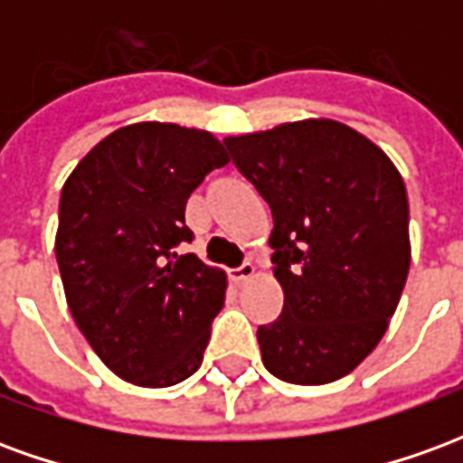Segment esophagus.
Segmentation results:
<instances>
[{"label":"esophagus","mask_w":463,"mask_h":463,"mask_svg":"<svg viewBox=\"0 0 463 463\" xmlns=\"http://www.w3.org/2000/svg\"><path fill=\"white\" fill-rule=\"evenodd\" d=\"M252 275H255V265H252V262H242L241 268H232L231 270V280L235 282V285H245Z\"/></svg>","instance_id":"34e87169"}]
</instances>
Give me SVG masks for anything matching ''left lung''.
Returning a JSON list of instances; mask_svg holds the SVG:
<instances>
[{
    "label": "left lung",
    "instance_id": "left-lung-1",
    "mask_svg": "<svg viewBox=\"0 0 463 463\" xmlns=\"http://www.w3.org/2000/svg\"><path fill=\"white\" fill-rule=\"evenodd\" d=\"M272 211L282 315L258 327L262 364L290 384L345 377L377 347L407 282V188L379 146L332 118L228 136Z\"/></svg>",
    "mask_w": 463,
    "mask_h": 463
}]
</instances>
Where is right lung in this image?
Returning a JSON list of instances; mask_svg holds the SVG:
<instances>
[{
	"instance_id": "right-lung-1",
	"label": "right lung",
	"mask_w": 463,
	"mask_h": 463,
	"mask_svg": "<svg viewBox=\"0 0 463 463\" xmlns=\"http://www.w3.org/2000/svg\"><path fill=\"white\" fill-rule=\"evenodd\" d=\"M231 161L208 131L143 121L109 133L66 178L56 262L76 327L116 377L173 387L198 372L228 278L191 242L185 203Z\"/></svg>"
}]
</instances>
